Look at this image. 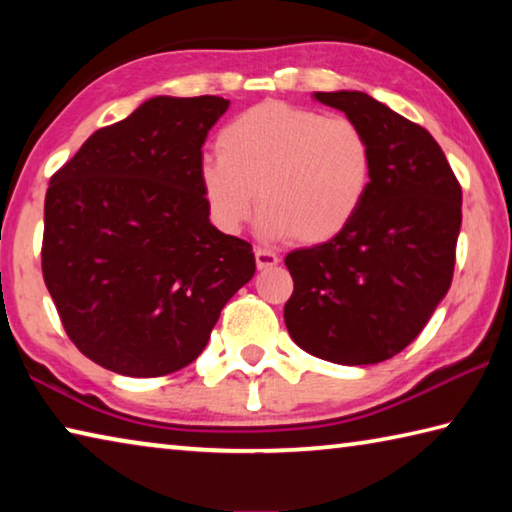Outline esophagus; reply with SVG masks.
<instances>
[{"mask_svg":"<svg viewBox=\"0 0 512 512\" xmlns=\"http://www.w3.org/2000/svg\"><path fill=\"white\" fill-rule=\"evenodd\" d=\"M277 262H280V257L271 253V250H264V248L255 250V264L259 271H264V268H273Z\"/></svg>","mask_w":512,"mask_h":512,"instance_id":"obj_1","label":"esophagus"}]
</instances>
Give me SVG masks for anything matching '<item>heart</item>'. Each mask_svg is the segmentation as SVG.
Returning <instances> with one entry per match:
<instances>
[{"label":"heart","instance_id":"b5f03b06","mask_svg":"<svg viewBox=\"0 0 512 512\" xmlns=\"http://www.w3.org/2000/svg\"><path fill=\"white\" fill-rule=\"evenodd\" d=\"M216 158L198 167L212 223L237 235L259 210L262 235L327 244L350 228L372 185V146L345 117L264 101L216 135Z\"/></svg>","mask_w":512,"mask_h":512}]
</instances>
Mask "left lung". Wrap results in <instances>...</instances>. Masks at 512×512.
<instances>
[{"label":"left lung","mask_w":512,"mask_h":512,"mask_svg":"<svg viewBox=\"0 0 512 512\" xmlns=\"http://www.w3.org/2000/svg\"><path fill=\"white\" fill-rule=\"evenodd\" d=\"M372 146V185L348 230L284 257L291 339L318 359L368 366L402 352L447 296L461 232V185L429 131L366 92H314Z\"/></svg>","instance_id":"1"}]
</instances>
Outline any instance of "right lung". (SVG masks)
<instances>
[{
  "label": "right lung",
  "mask_w": 512,
  "mask_h": 512,
  "mask_svg": "<svg viewBox=\"0 0 512 512\" xmlns=\"http://www.w3.org/2000/svg\"><path fill=\"white\" fill-rule=\"evenodd\" d=\"M223 97H153L92 133L51 176L42 275L72 343L117 375L192 363L235 293L253 246L210 223L198 183Z\"/></svg>",
  "instance_id": "right-lung-1"
}]
</instances>
